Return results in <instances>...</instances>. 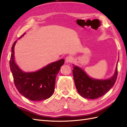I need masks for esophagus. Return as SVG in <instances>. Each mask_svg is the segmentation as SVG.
Returning <instances> with one entry per match:
<instances>
[{"mask_svg":"<svg viewBox=\"0 0 127 127\" xmlns=\"http://www.w3.org/2000/svg\"><path fill=\"white\" fill-rule=\"evenodd\" d=\"M66 63H70L72 62V58L71 56H68L66 58V59H65Z\"/></svg>","mask_w":127,"mask_h":127,"instance_id":"esophagus-1","label":"esophagus"}]
</instances>
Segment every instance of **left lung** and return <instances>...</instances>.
Returning <instances> with one entry per match:
<instances>
[{
	"label": "left lung",
	"mask_w": 127,
	"mask_h": 127,
	"mask_svg": "<svg viewBox=\"0 0 127 127\" xmlns=\"http://www.w3.org/2000/svg\"><path fill=\"white\" fill-rule=\"evenodd\" d=\"M118 63L113 75L106 79L90 77L81 68L73 64V77L79 94L84 98L95 99L102 96L109 91L114 85L117 78Z\"/></svg>",
	"instance_id": "obj_1"
}]
</instances>
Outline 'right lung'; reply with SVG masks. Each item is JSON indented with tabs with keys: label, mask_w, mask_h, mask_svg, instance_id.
I'll list each match as a JSON object with an SVG mask.
<instances>
[{
	"label": "right lung",
	"mask_w": 127,
	"mask_h": 127,
	"mask_svg": "<svg viewBox=\"0 0 127 127\" xmlns=\"http://www.w3.org/2000/svg\"><path fill=\"white\" fill-rule=\"evenodd\" d=\"M16 42L11 47L9 66L17 90L23 96L32 101H42L50 97L54 93L56 76L64 60L52 63L36 71L25 72L15 62L14 47Z\"/></svg>",
	"instance_id": "add662e5"
}]
</instances>
